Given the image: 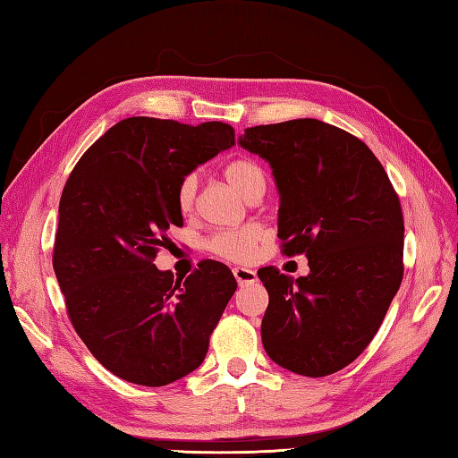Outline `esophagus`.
Segmentation results:
<instances>
[{"label":"esophagus","instance_id":"1","mask_svg":"<svg viewBox=\"0 0 458 458\" xmlns=\"http://www.w3.org/2000/svg\"><path fill=\"white\" fill-rule=\"evenodd\" d=\"M234 277L238 281V285H242V287L254 284V281L258 279L256 271L254 269H248V267H234Z\"/></svg>","mask_w":458,"mask_h":458}]
</instances>
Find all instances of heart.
Wrapping results in <instances>:
<instances>
[{
  "instance_id": "b5f03b06",
  "label": "heart",
  "mask_w": 458,
  "mask_h": 458,
  "mask_svg": "<svg viewBox=\"0 0 458 458\" xmlns=\"http://www.w3.org/2000/svg\"><path fill=\"white\" fill-rule=\"evenodd\" d=\"M224 179L234 187L242 197L251 199L256 194L266 191V173L256 161L251 159H236L224 167ZM199 177L194 173L187 174L177 189V207L182 214H191L194 208V199H197ZM267 238L266 230L259 224H244L240 228L220 230L208 240V248L214 254L246 264L251 261Z\"/></svg>"
}]
</instances>
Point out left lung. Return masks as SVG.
I'll return each instance as SVG.
<instances>
[{
  "label": "left lung",
  "mask_w": 458,
  "mask_h": 458,
  "mask_svg": "<svg viewBox=\"0 0 458 458\" xmlns=\"http://www.w3.org/2000/svg\"><path fill=\"white\" fill-rule=\"evenodd\" d=\"M238 143L266 159L279 191L284 254L309 276L261 267V343L281 368L323 377L364 352L403 277V214L390 179L348 131L313 118L256 125Z\"/></svg>",
  "instance_id": "obj_1"
}]
</instances>
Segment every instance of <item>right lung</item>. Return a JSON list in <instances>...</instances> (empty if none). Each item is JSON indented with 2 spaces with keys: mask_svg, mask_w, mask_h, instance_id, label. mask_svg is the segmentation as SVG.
Instances as JSON below:
<instances>
[{
  "mask_svg": "<svg viewBox=\"0 0 458 458\" xmlns=\"http://www.w3.org/2000/svg\"><path fill=\"white\" fill-rule=\"evenodd\" d=\"M222 122L128 118L106 131L68 177L53 267L76 335L125 382L159 387L191 374L238 287L228 266L200 261L187 279L155 267L182 226L181 181L234 145Z\"/></svg>",
  "mask_w": 458,
  "mask_h": 458,
  "instance_id": "obj_1",
  "label": "right lung"
}]
</instances>
